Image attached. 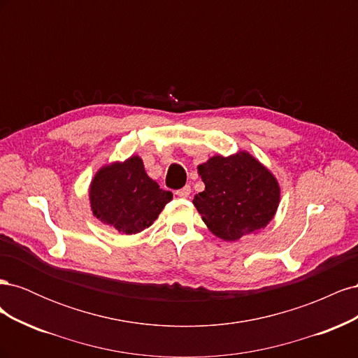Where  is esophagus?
<instances>
[{
	"mask_svg": "<svg viewBox=\"0 0 358 358\" xmlns=\"http://www.w3.org/2000/svg\"><path fill=\"white\" fill-rule=\"evenodd\" d=\"M189 194H191V187H189V185L183 187V188H180V189H178V191H176V196H178V197H180V199H187V197H189Z\"/></svg>",
	"mask_w": 358,
	"mask_h": 358,
	"instance_id": "esophagus-1",
	"label": "esophagus"
}]
</instances>
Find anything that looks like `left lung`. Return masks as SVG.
I'll return each mask as SVG.
<instances>
[{
	"label": "left lung",
	"mask_w": 358,
	"mask_h": 358,
	"mask_svg": "<svg viewBox=\"0 0 358 358\" xmlns=\"http://www.w3.org/2000/svg\"><path fill=\"white\" fill-rule=\"evenodd\" d=\"M199 173L206 188L192 203L220 239L239 241L272 221L280 189L272 173L252 155H216L199 166Z\"/></svg>",
	"instance_id": "1"
}]
</instances>
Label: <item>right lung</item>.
<instances>
[{
	"label": "right lung",
	"mask_w": 358,
	"mask_h": 358,
	"mask_svg": "<svg viewBox=\"0 0 358 358\" xmlns=\"http://www.w3.org/2000/svg\"><path fill=\"white\" fill-rule=\"evenodd\" d=\"M171 199L170 191L161 189L146 175L138 157L104 166L96 171L90 188L94 216L125 234L145 230Z\"/></svg>",
	"instance_id": "right-lung-1"
}]
</instances>
